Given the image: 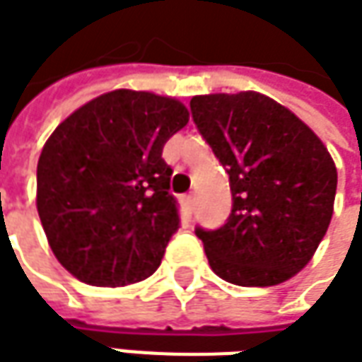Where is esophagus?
Instances as JSON below:
<instances>
[{
  "label": "esophagus",
  "instance_id": "obj_1",
  "mask_svg": "<svg viewBox=\"0 0 362 362\" xmlns=\"http://www.w3.org/2000/svg\"><path fill=\"white\" fill-rule=\"evenodd\" d=\"M184 208H186L188 212H192V208H194V194H188V196H184Z\"/></svg>",
  "mask_w": 362,
  "mask_h": 362
}]
</instances>
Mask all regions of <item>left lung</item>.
<instances>
[{
    "label": "left lung",
    "mask_w": 362,
    "mask_h": 362,
    "mask_svg": "<svg viewBox=\"0 0 362 362\" xmlns=\"http://www.w3.org/2000/svg\"><path fill=\"white\" fill-rule=\"evenodd\" d=\"M192 119L228 172L232 210L196 228L210 268L238 286H274L308 264L332 218L337 168L291 110L258 92L194 95Z\"/></svg>",
    "instance_id": "1"
}]
</instances>
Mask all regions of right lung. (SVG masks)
Here are the masks:
<instances>
[{
  "label": "right lung",
  "instance_id": "1",
  "mask_svg": "<svg viewBox=\"0 0 362 362\" xmlns=\"http://www.w3.org/2000/svg\"><path fill=\"white\" fill-rule=\"evenodd\" d=\"M188 124L174 98L114 90L76 110L37 162V214L59 264L92 286H126L160 267L180 228L162 150Z\"/></svg>",
  "mask_w": 362,
  "mask_h": 362
}]
</instances>
